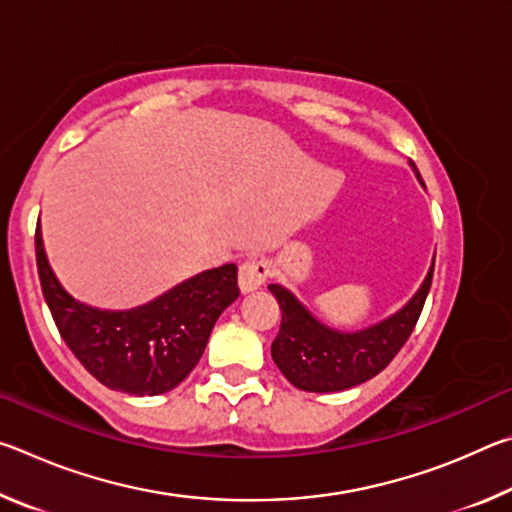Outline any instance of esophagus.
<instances>
[{"label": "esophagus", "instance_id": "34e87169", "mask_svg": "<svg viewBox=\"0 0 512 512\" xmlns=\"http://www.w3.org/2000/svg\"><path fill=\"white\" fill-rule=\"evenodd\" d=\"M268 275H271V268L264 259H248L239 266V289L244 293L255 291L262 287Z\"/></svg>", "mask_w": 512, "mask_h": 512}]
</instances>
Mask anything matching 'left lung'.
Returning a JSON list of instances; mask_svg holds the SVG:
<instances>
[{"instance_id":"left-lung-1","label":"left lung","mask_w":512,"mask_h":512,"mask_svg":"<svg viewBox=\"0 0 512 512\" xmlns=\"http://www.w3.org/2000/svg\"><path fill=\"white\" fill-rule=\"evenodd\" d=\"M415 169V164H413ZM415 176L422 183L418 169ZM433 264L418 293L391 318L361 332H336L309 314L293 293L271 284L282 323L271 345L273 361L300 391L334 393L363 384L384 370L409 341L431 289Z\"/></svg>"}]
</instances>
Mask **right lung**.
I'll list each match as a JSON object with an SVG mask.
<instances>
[{"instance_id":"1","label":"right lung","mask_w":512,"mask_h":512,"mask_svg":"<svg viewBox=\"0 0 512 512\" xmlns=\"http://www.w3.org/2000/svg\"><path fill=\"white\" fill-rule=\"evenodd\" d=\"M42 296L67 348L103 386L128 395H160L176 388L210 339L221 311L239 296L237 266L203 271L149 305L106 311L83 305L60 287L36 228Z\"/></svg>"}]
</instances>
